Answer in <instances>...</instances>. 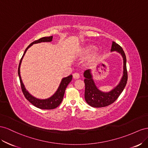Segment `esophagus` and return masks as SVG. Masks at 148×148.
Listing matches in <instances>:
<instances>
[{"label": "esophagus", "instance_id": "34e87169", "mask_svg": "<svg viewBox=\"0 0 148 148\" xmlns=\"http://www.w3.org/2000/svg\"><path fill=\"white\" fill-rule=\"evenodd\" d=\"M73 77L75 79H79L80 78V74L79 73H75L74 74H73Z\"/></svg>", "mask_w": 148, "mask_h": 148}]
</instances>
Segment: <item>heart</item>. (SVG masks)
Returning a JSON list of instances; mask_svg holds the SVG:
<instances>
[{"mask_svg": "<svg viewBox=\"0 0 148 148\" xmlns=\"http://www.w3.org/2000/svg\"><path fill=\"white\" fill-rule=\"evenodd\" d=\"M96 49H97L96 47H95V46H90V47H88V48L86 49V51L87 53L93 52V51H95Z\"/></svg>", "mask_w": 148, "mask_h": 148, "instance_id": "1", "label": "heart"}]
</instances>
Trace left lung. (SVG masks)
Instances as JSON below:
<instances>
[{
	"label": "left lung",
	"instance_id": "left-lung-1",
	"mask_svg": "<svg viewBox=\"0 0 148 148\" xmlns=\"http://www.w3.org/2000/svg\"><path fill=\"white\" fill-rule=\"evenodd\" d=\"M111 51H117L119 53L123 59V76L119 84L113 89L108 92H102L97 87L94 81L93 80L91 70L87 69L84 73V76L85 77L84 97L86 102L92 107H104L113 103L119 98L127 83L128 73L126 69V58L124 51L119 45L113 41Z\"/></svg>",
	"mask_w": 148,
	"mask_h": 148
}]
</instances>
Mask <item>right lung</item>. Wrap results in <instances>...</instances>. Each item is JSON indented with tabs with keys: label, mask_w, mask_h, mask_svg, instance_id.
<instances>
[{
	"label": "right lung",
	"mask_w": 148,
	"mask_h": 148,
	"mask_svg": "<svg viewBox=\"0 0 148 148\" xmlns=\"http://www.w3.org/2000/svg\"><path fill=\"white\" fill-rule=\"evenodd\" d=\"M52 40H53V36L41 38H40L39 40L32 42V43L26 48V49H25L23 55L20 60L19 66H18V74L19 79H20L21 88H22V90L24 96L25 97V98H26L32 104H33L36 107L40 108V109L51 110V109H54V108L58 107L59 105H60V103H61L62 100L63 99V97H64V95L66 88L67 86H68V84L70 83V82L72 81V79H73V75H69V76H67L66 77L62 78V81L60 83V85L58 88V90L51 97H50L49 98L46 99H37V98L35 97L32 95L26 90V88H25L24 84L22 82V78H21L20 68L21 62H22V59L25 55V53H26L27 49L29 47H30L31 46H32L33 44L40 43H42V42H51V41H52Z\"/></svg>",
	"instance_id": "obj_1"
}]
</instances>
